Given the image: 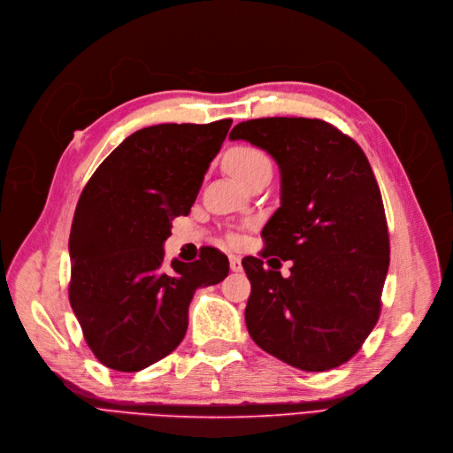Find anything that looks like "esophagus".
<instances>
[{
	"label": "esophagus",
	"instance_id": "34e87169",
	"mask_svg": "<svg viewBox=\"0 0 453 453\" xmlns=\"http://www.w3.org/2000/svg\"><path fill=\"white\" fill-rule=\"evenodd\" d=\"M228 262H230V269L234 273H242L243 271V265H242V257L235 256V254H230L228 256Z\"/></svg>",
	"mask_w": 453,
	"mask_h": 453
}]
</instances>
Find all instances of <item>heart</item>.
I'll list each match as a JSON object with an SVG mask.
<instances>
[{
    "label": "heart",
    "instance_id": "heart-1",
    "mask_svg": "<svg viewBox=\"0 0 453 453\" xmlns=\"http://www.w3.org/2000/svg\"><path fill=\"white\" fill-rule=\"evenodd\" d=\"M225 167L228 169V173L232 177H235L242 184H245L250 177L257 173V171L271 167V160L264 150H260L257 147L240 145L228 150L225 157Z\"/></svg>",
    "mask_w": 453,
    "mask_h": 453
}]
</instances>
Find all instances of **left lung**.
I'll use <instances>...</instances> for the list:
<instances>
[{"mask_svg": "<svg viewBox=\"0 0 453 453\" xmlns=\"http://www.w3.org/2000/svg\"><path fill=\"white\" fill-rule=\"evenodd\" d=\"M230 140L265 149L282 173V206L262 230L265 247L242 262L250 280L249 334L291 367L335 369L376 326L389 269L372 167L349 134L317 118L242 121ZM282 259L294 260L288 279L277 271Z\"/></svg>", "mask_w": 453, "mask_h": 453, "instance_id": "8db88e82", "label": "left lung"}]
</instances>
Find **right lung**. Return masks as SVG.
Wrapping results in <instances>:
<instances>
[{
  "mask_svg": "<svg viewBox=\"0 0 453 453\" xmlns=\"http://www.w3.org/2000/svg\"><path fill=\"white\" fill-rule=\"evenodd\" d=\"M232 119L162 123L125 138L86 182L70 232V304L104 367L138 372L173 352L197 288L219 284L226 256L164 267L171 219L188 215Z\"/></svg>",
  "mask_w": 453,
  "mask_h": 453,
  "instance_id": "obj_1",
  "label": "right lung"
}]
</instances>
